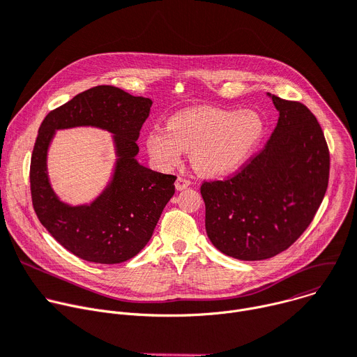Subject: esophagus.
<instances>
[{
	"label": "esophagus",
	"mask_w": 357,
	"mask_h": 357,
	"mask_svg": "<svg viewBox=\"0 0 357 357\" xmlns=\"http://www.w3.org/2000/svg\"><path fill=\"white\" fill-rule=\"evenodd\" d=\"M188 186H190V181H188L186 178L179 176V178L176 179V182H175V188H176L178 190H183V189H186Z\"/></svg>",
	"instance_id": "34e87169"
}]
</instances>
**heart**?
Listing matches in <instances>:
<instances>
[{"label": "heart", "instance_id": "obj_1", "mask_svg": "<svg viewBox=\"0 0 357 357\" xmlns=\"http://www.w3.org/2000/svg\"><path fill=\"white\" fill-rule=\"evenodd\" d=\"M266 134L262 115L253 109L192 108L175 114L168 129H153L146 148L155 162L172 167L190 152L192 167L205 176H223L241 168Z\"/></svg>", "mask_w": 357, "mask_h": 357}]
</instances>
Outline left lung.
Listing matches in <instances>:
<instances>
[{"mask_svg":"<svg viewBox=\"0 0 357 357\" xmlns=\"http://www.w3.org/2000/svg\"><path fill=\"white\" fill-rule=\"evenodd\" d=\"M268 96L279 119L265 148L235 176L201 186L208 238L241 261L286 250L313 220L329 182V149L314 115Z\"/></svg>","mask_w":357,"mask_h":357,"instance_id":"8db88e82","label":"left lung"}]
</instances>
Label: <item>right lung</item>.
Instances as JSON below:
<instances>
[{
	"label": "right lung",
	"instance_id": "1",
	"mask_svg": "<svg viewBox=\"0 0 357 357\" xmlns=\"http://www.w3.org/2000/svg\"><path fill=\"white\" fill-rule=\"evenodd\" d=\"M151 107L149 98L100 85L51 111L38 129L29 168L32 205L52 238L84 261L112 265L138 255L174 197L176 176L155 172L137 160V141ZM78 126L112 133L117 160L112 181L100 195L89 204L74 207L53 192L46 156L55 130Z\"/></svg>",
	"mask_w": 357,
	"mask_h": 357
}]
</instances>
